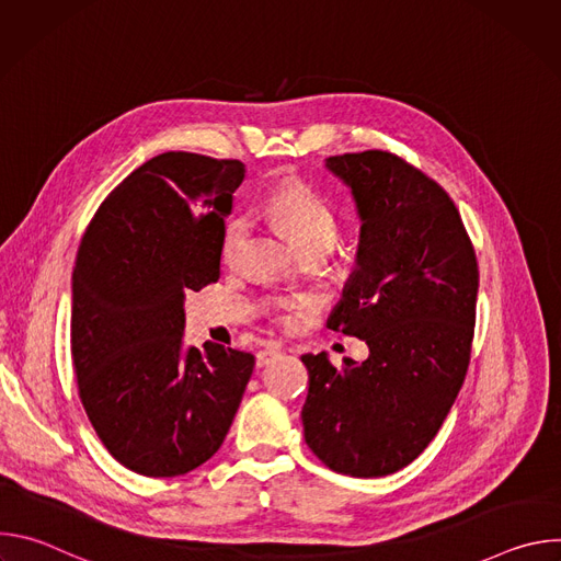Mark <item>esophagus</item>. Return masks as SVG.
<instances>
[{
    "instance_id": "obj_1",
    "label": "esophagus",
    "mask_w": 561,
    "mask_h": 561,
    "mask_svg": "<svg viewBox=\"0 0 561 561\" xmlns=\"http://www.w3.org/2000/svg\"><path fill=\"white\" fill-rule=\"evenodd\" d=\"M279 355H282V348H279V346H268V348H264V351L257 353V366L264 368V366L273 364Z\"/></svg>"
}]
</instances>
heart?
<instances>
[{"label":"heart","instance_id":"obj_1","mask_svg":"<svg viewBox=\"0 0 561 561\" xmlns=\"http://www.w3.org/2000/svg\"><path fill=\"white\" fill-rule=\"evenodd\" d=\"M268 213L286 230V234L301 253H329L342 234V217L337 208L322 193L314 191L308 182L299 178L286 180L273 191L268 199ZM249 230L251 219L247 215L228 221L221 237L224 262H237L249 237Z\"/></svg>","mask_w":561,"mask_h":561}]
</instances>
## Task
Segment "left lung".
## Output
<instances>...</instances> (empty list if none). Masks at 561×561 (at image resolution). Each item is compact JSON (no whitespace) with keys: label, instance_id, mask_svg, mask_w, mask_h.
Segmentation results:
<instances>
[{"label":"left lung","instance_id":"8db88e82","mask_svg":"<svg viewBox=\"0 0 561 561\" xmlns=\"http://www.w3.org/2000/svg\"><path fill=\"white\" fill-rule=\"evenodd\" d=\"M362 219L357 268L329 329L368 344L333 366L304 355L308 448L331 470L383 477L417 459L466 379L479 268L448 193L386 150L327 159Z\"/></svg>","mask_w":561,"mask_h":561}]
</instances>
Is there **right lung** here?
Returning a JSON list of instances; mask_svg holds the SVG:
<instances>
[{
	"instance_id": "add662e5",
	"label": "right lung",
	"mask_w": 561,
	"mask_h": 561,
	"mask_svg": "<svg viewBox=\"0 0 561 561\" xmlns=\"http://www.w3.org/2000/svg\"><path fill=\"white\" fill-rule=\"evenodd\" d=\"M239 159L164 152L98 208L72 271L70 355L84 411L126 468L175 477L210 459L255 357L206 342L184 351V295L219 279Z\"/></svg>"
}]
</instances>
